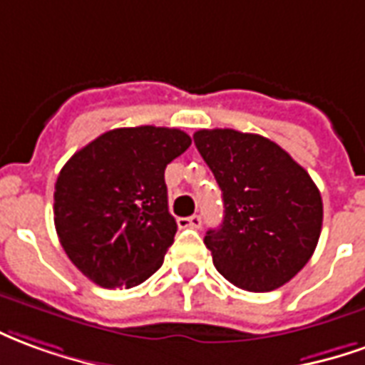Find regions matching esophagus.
<instances>
[{"label": "esophagus", "mask_w": 365, "mask_h": 365, "mask_svg": "<svg viewBox=\"0 0 365 365\" xmlns=\"http://www.w3.org/2000/svg\"><path fill=\"white\" fill-rule=\"evenodd\" d=\"M178 228H192V230H198L202 226V218L200 216H188V218H178L177 220Z\"/></svg>", "instance_id": "1"}]
</instances>
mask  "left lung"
Segmentation results:
<instances>
[{"mask_svg":"<svg viewBox=\"0 0 365 365\" xmlns=\"http://www.w3.org/2000/svg\"><path fill=\"white\" fill-rule=\"evenodd\" d=\"M195 145L216 177L224 220L204 244L232 285L265 293L289 283L319 244L322 198L311 175L267 137L200 129Z\"/></svg>","mask_w":365,"mask_h":365,"instance_id":"obj_1","label":"left lung"}]
</instances>
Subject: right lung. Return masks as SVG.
<instances>
[{
    "mask_svg": "<svg viewBox=\"0 0 365 365\" xmlns=\"http://www.w3.org/2000/svg\"><path fill=\"white\" fill-rule=\"evenodd\" d=\"M190 143L180 129L120 128L66 161L54 185V228L96 285L131 289L161 267L177 234L165 169Z\"/></svg>",
    "mask_w": 365,
    "mask_h": 365,
    "instance_id": "right-lung-1",
    "label": "right lung"
}]
</instances>
